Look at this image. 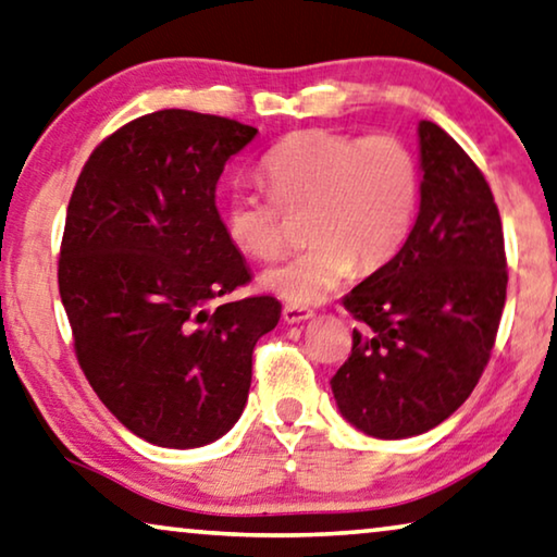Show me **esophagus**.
Wrapping results in <instances>:
<instances>
[{
    "label": "esophagus",
    "instance_id": "34e87169",
    "mask_svg": "<svg viewBox=\"0 0 557 557\" xmlns=\"http://www.w3.org/2000/svg\"><path fill=\"white\" fill-rule=\"evenodd\" d=\"M310 318H312V310H307V307L285 305V310H282V320H285L287 325H295V322H305Z\"/></svg>",
    "mask_w": 557,
    "mask_h": 557
}]
</instances>
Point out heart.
I'll return each mask as SVG.
<instances>
[{
  "mask_svg": "<svg viewBox=\"0 0 557 557\" xmlns=\"http://www.w3.org/2000/svg\"><path fill=\"white\" fill-rule=\"evenodd\" d=\"M262 172L272 193L235 182L222 222L239 250L270 260L285 250L289 212H307L312 243L260 277L268 293L295 307L325 302L355 268H385L418 218L420 164L400 137L295 132L264 154Z\"/></svg>",
  "mask_w": 557,
  "mask_h": 557,
  "instance_id": "heart-1",
  "label": "heart"
}]
</instances>
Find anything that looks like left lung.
Masks as SVG:
<instances>
[{
	"label": "left lung",
	"instance_id": "8db88e82",
	"mask_svg": "<svg viewBox=\"0 0 557 557\" xmlns=\"http://www.w3.org/2000/svg\"><path fill=\"white\" fill-rule=\"evenodd\" d=\"M420 212L395 260L345 297L360 322L330 380L343 418L380 440L422 435L468 400L505 307L500 214L478 164L435 122L418 124Z\"/></svg>",
	"mask_w": 557,
	"mask_h": 557
}]
</instances>
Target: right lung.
<instances>
[{"label": "right lung", "instance_id": "add662e5", "mask_svg": "<svg viewBox=\"0 0 557 557\" xmlns=\"http://www.w3.org/2000/svg\"><path fill=\"white\" fill-rule=\"evenodd\" d=\"M257 129L160 110L99 145L66 207L60 295L74 352L104 408L160 447H202L239 420L252 350L275 297H218L250 282L214 193Z\"/></svg>", "mask_w": 557, "mask_h": 557}]
</instances>
